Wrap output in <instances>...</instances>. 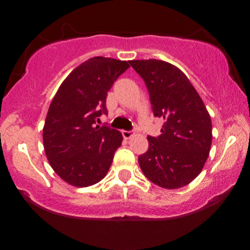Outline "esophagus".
I'll use <instances>...</instances> for the list:
<instances>
[{
    "label": "esophagus",
    "instance_id": "34e87169",
    "mask_svg": "<svg viewBox=\"0 0 250 250\" xmlns=\"http://www.w3.org/2000/svg\"><path fill=\"white\" fill-rule=\"evenodd\" d=\"M122 135H123V137H125V140H129V139H130V137H133L134 133H133V131H127V130H123V131H122Z\"/></svg>",
    "mask_w": 250,
    "mask_h": 250
}]
</instances>
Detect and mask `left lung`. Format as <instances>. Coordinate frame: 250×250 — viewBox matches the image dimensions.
Returning a JSON list of instances; mask_svg holds the SVG:
<instances>
[{
  "instance_id": "8db88e82",
  "label": "left lung",
  "mask_w": 250,
  "mask_h": 250,
  "mask_svg": "<svg viewBox=\"0 0 250 250\" xmlns=\"http://www.w3.org/2000/svg\"><path fill=\"white\" fill-rule=\"evenodd\" d=\"M131 67L147 84L154 115L163 117L161 135L148 136L139 165L148 180L166 189L189 185L202 171L210 151L211 120L188 77L161 60H134Z\"/></svg>"
}]
</instances>
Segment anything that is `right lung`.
<instances>
[{"label":"right lung","mask_w":250,"mask_h":250,"mask_svg":"<svg viewBox=\"0 0 250 250\" xmlns=\"http://www.w3.org/2000/svg\"><path fill=\"white\" fill-rule=\"evenodd\" d=\"M128 68L127 61L91 57L65 77L50 103L43 146L51 168L70 186L95 185L110 168L122 134L96 121L107 114L108 91Z\"/></svg>","instance_id":"right-lung-1"}]
</instances>
